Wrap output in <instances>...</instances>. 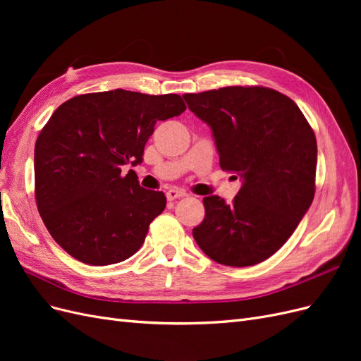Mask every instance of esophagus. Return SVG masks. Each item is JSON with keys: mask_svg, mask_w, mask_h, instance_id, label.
I'll return each instance as SVG.
<instances>
[{"mask_svg": "<svg viewBox=\"0 0 361 361\" xmlns=\"http://www.w3.org/2000/svg\"><path fill=\"white\" fill-rule=\"evenodd\" d=\"M167 195V200H176V199H182V197H187V192L178 190V188H171L166 192Z\"/></svg>", "mask_w": 361, "mask_h": 361, "instance_id": "obj_1", "label": "esophagus"}]
</instances>
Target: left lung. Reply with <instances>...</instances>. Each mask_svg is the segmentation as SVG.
I'll return each mask as SVG.
<instances>
[{
	"label": "left lung",
	"mask_w": 361,
	"mask_h": 361,
	"mask_svg": "<svg viewBox=\"0 0 361 361\" xmlns=\"http://www.w3.org/2000/svg\"><path fill=\"white\" fill-rule=\"evenodd\" d=\"M183 99L212 129L220 167L243 179L231 204L218 195L203 199L195 243L216 264H260L288 241L313 202V129L297 104L267 87H223Z\"/></svg>",
	"instance_id": "left-lung-1"
}]
</instances>
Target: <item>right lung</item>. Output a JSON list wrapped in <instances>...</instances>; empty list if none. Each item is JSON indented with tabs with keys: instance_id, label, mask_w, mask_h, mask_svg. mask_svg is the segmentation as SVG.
<instances>
[{
	"instance_id": "right-lung-1",
	"label": "right lung",
	"mask_w": 361,
	"mask_h": 361,
	"mask_svg": "<svg viewBox=\"0 0 361 361\" xmlns=\"http://www.w3.org/2000/svg\"><path fill=\"white\" fill-rule=\"evenodd\" d=\"M179 94L116 89L75 96L43 126L35 147L37 209L51 236L87 265L123 262L143 245L166 207L134 170L159 120L182 114Z\"/></svg>"
}]
</instances>
